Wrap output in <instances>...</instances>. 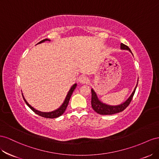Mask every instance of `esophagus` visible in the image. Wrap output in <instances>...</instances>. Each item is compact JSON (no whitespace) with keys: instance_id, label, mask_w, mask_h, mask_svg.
<instances>
[{"instance_id":"obj_1","label":"esophagus","mask_w":159,"mask_h":159,"mask_svg":"<svg viewBox=\"0 0 159 159\" xmlns=\"http://www.w3.org/2000/svg\"><path fill=\"white\" fill-rule=\"evenodd\" d=\"M79 81V83H82V84H87V83H89L90 80H89V79L87 76H83L80 77Z\"/></svg>"}]
</instances>
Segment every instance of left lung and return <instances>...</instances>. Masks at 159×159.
Wrapping results in <instances>:
<instances>
[{
    "mask_svg": "<svg viewBox=\"0 0 159 159\" xmlns=\"http://www.w3.org/2000/svg\"><path fill=\"white\" fill-rule=\"evenodd\" d=\"M120 49L121 50H126V51H129V52H131L130 49L129 48V47L126 46V45L121 43L120 44ZM133 54V53H132ZM139 80V79H138ZM137 84L138 82L137 83V85L134 87L133 93H131L130 95V97L126 100V101L122 102L119 105H116V106H113V105H107V104L102 102L99 100L98 98V96L97 93H95L93 89H91V93H92V97H91V105L93 108V110L97 112L99 115H114L116 114V113L120 112L123 111L125 108L129 106L130 104L131 100H132L134 94L135 93L136 89L137 87Z\"/></svg>",
    "mask_w": 159,
    "mask_h": 159,
    "instance_id": "obj_1",
    "label": "left lung"
}]
</instances>
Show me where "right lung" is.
<instances>
[{
	"label": "right lung",
	"mask_w": 159,
	"mask_h": 159,
	"mask_svg": "<svg viewBox=\"0 0 159 159\" xmlns=\"http://www.w3.org/2000/svg\"><path fill=\"white\" fill-rule=\"evenodd\" d=\"M45 41H51V40H49L48 39H45L41 40V41H40V42H39L38 44L43 43H44ZM76 85H77L76 83H75V84H74L70 87V90H69V92H68V93L66 94V98L65 99V101H64V102H63V103L61 105V106L58 108H57V109L54 110L53 111H51V112H41V111H38V110H36L34 108H33L31 105H30L28 103V102L26 101V99L25 98V97L23 96V94L22 93V97H23L24 101L26 102V105H28V107L30 108V109L33 111V112H34L36 114L40 116H43V117H44V118H47V119H54V118H57L58 116H61L63 114V113L65 112L66 108V107L68 106V104H69V100L70 98L71 95H72V93H73L75 88L76 87Z\"/></svg>",
	"instance_id": "1"
}]
</instances>
